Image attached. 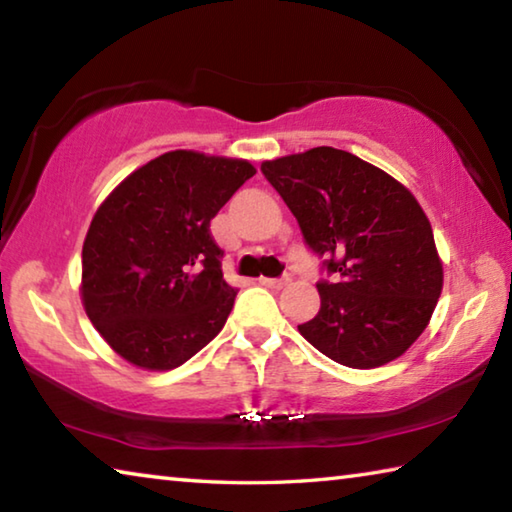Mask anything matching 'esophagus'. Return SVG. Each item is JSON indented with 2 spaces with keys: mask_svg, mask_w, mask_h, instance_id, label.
<instances>
[{
  "mask_svg": "<svg viewBox=\"0 0 512 512\" xmlns=\"http://www.w3.org/2000/svg\"><path fill=\"white\" fill-rule=\"evenodd\" d=\"M259 284L266 289H282L289 284V277H259Z\"/></svg>",
  "mask_w": 512,
  "mask_h": 512,
  "instance_id": "34e87169",
  "label": "esophagus"
}]
</instances>
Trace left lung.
I'll use <instances>...</instances> for the list:
<instances>
[{"mask_svg":"<svg viewBox=\"0 0 512 512\" xmlns=\"http://www.w3.org/2000/svg\"><path fill=\"white\" fill-rule=\"evenodd\" d=\"M307 246L327 257L320 309L298 332L336 363L377 368L418 341L443 291V262L415 196L332 146L262 162Z\"/></svg>","mask_w":512,"mask_h":512,"instance_id":"1","label":"left lung"}]
</instances>
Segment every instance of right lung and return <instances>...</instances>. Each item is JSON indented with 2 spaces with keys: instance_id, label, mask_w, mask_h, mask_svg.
<instances>
[{
  "instance_id": "1",
  "label": "right lung",
  "mask_w": 512,
  "mask_h": 512,
  "mask_svg": "<svg viewBox=\"0 0 512 512\" xmlns=\"http://www.w3.org/2000/svg\"><path fill=\"white\" fill-rule=\"evenodd\" d=\"M255 173L248 160L178 149L99 205L83 241L81 300L121 359L173 370L221 332L237 289L223 280L210 221Z\"/></svg>"
}]
</instances>
